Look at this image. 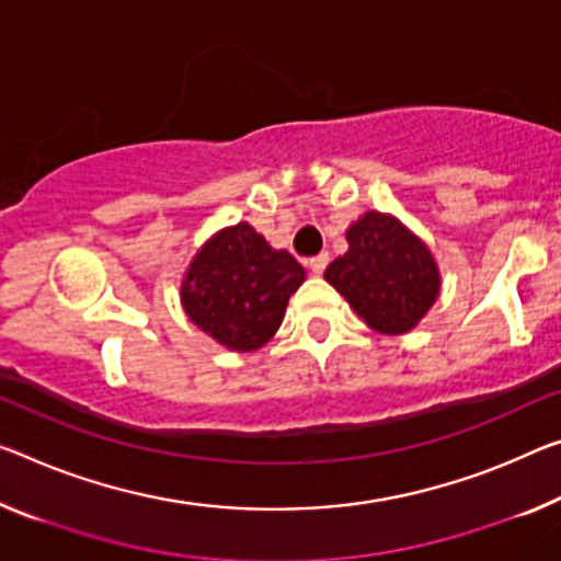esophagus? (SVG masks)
Segmentation results:
<instances>
[{
    "mask_svg": "<svg viewBox=\"0 0 561 561\" xmlns=\"http://www.w3.org/2000/svg\"><path fill=\"white\" fill-rule=\"evenodd\" d=\"M329 261H331L329 253H318V255L310 257L308 265H310V271H313L316 275H321L325 271V265H329Z\"/></svg>",
    "mask_w": 561,
    "mask_h": 561,
    "instance_id": "1",
    "label": "esophagus"
}]
</instances>
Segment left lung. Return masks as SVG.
<instances>
[{
	"label": "left lung",
	"instance_id": "1",
	"mask_svg": "<svg viewBox=\"0 0 561 561\" xmlns=\"http://www.w3.org/2000/svg\"><path fill=\"white\" fill-rule=\"evenodd\" d=\"M346 240L348 251L325 268V280L374 331L399 335L416 329L442 288L424 240L376 210L353 222Z\"/></svg>",
	"mask_w": 561,
	"mask_h": 561
}]
</instances>
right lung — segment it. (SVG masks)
<instances>
[{
    "instance_id": "obj_1",
    "label": "right lung",
    "mask_w": 561,
    "mask_h": 561,
    "mask_svg": "<svg viewBox=\"0 0 561 561\" xmlns=\"http://www.w3.org/2000/svg\"><path fill=\"white\" fill-rule=\"evenodd\" d=\"M306 271L288 251L238 222L222 228L193 257L180 300L191 321L230 351H255L280 329L288 298Z\"/></svg>"
}]
</instances>
